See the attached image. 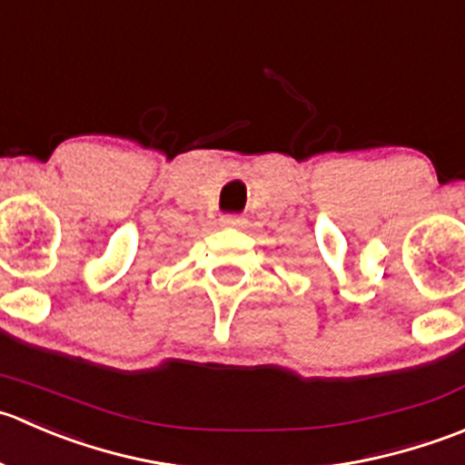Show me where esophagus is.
Returning a JSON list of instances; mask_svg holds the SVG:
<instances>
[{
  "instance_id": "obj_1",
  "label": "esophagus",
  "mask_w": 465,
  "mask_h": 465,
  "mask_svg": "<svg viewBox=\"0 0 465 465\" xmlns=\"http://www.w3.org/2000/svg\"><path fill=\"white\" fill-rule=\"evenodd\" d=\"M246 223V219L239 217V214H223L222 217V226L223 228H242Z\"/></svg>"
}]
</instances>
